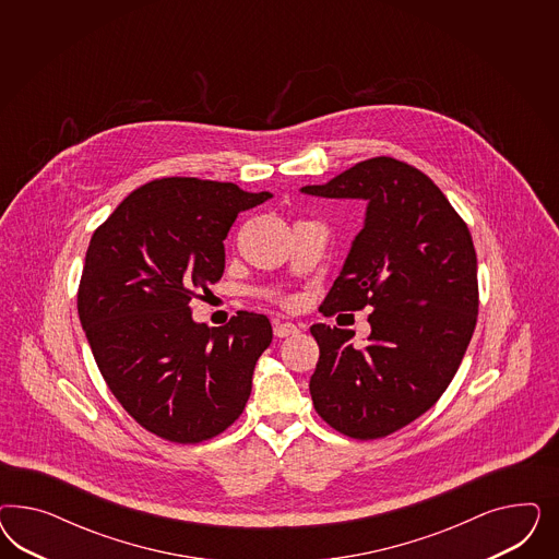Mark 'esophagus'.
I'll return each instance as SVG.
<instances>
[{"instance_id":"34e87169","label":"esophagus","mask_w":559,"mask_h":559,"mask_svg":"<svg viewBox=\"0 0 559 559\" xmlns=\"http://www.w3.org/2000/svg\"><path fill=\"white\" fill-rule=\"evenodd\" d=\"M272 328H274L276 338H288V336H295L299 332V328L295 323L281 322V320H274Z\"/></svg>"}]
</instances>
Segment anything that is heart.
<instances>
[{"label":"heart","instance_id":"obj_1","mask_svg":"<svg viewBox=\"0 0 559 559\" xmlns=\"http://www.w3.org/2000/svg\"><path fill=\"white\" fill-rule=\"evenodd\" d=\"M260 295H262V297H269L272 301H278V304H290V299H288L287 295H281L278 290H272V288L260 290Z\"/></svg>","mask_w":559,"mask_h":559}]
</instances>
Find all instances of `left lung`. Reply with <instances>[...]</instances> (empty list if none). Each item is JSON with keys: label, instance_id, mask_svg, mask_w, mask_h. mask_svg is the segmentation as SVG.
<instances>
[{"label": "left lung", "instance_id": "1", "mask_svg": "<svg viewBox=\"0 0 559 559\" xmlns=\"http://www.w3.org/2000/svg\"><path fill=\"white\" fill-rule=\"evenodd\" d=\"M304 192L369 201L365 227L322 311L330 318L371 307V336L358 348L353 330L311 325L320 346L309 381L313 407L350 439L390 437L439 402L474 336V239L424 171L388 155Z\"/></svg>", "mask_w": 559, "mask_h": 559}]
</instances>
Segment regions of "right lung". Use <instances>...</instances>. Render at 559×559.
<instances>
[{
    "label": "right lung",
    "mask_w": 559,
    "mask_h": 559,
    "mask_svg": "<svg viewBox=\"0 0 559 559\" xmlns=\"http://www.w3.org/2000/svg\"><path fill=\"white\" fill-rule=\"evenodd\" d=\"M185 176L133 190L85 252L78 313L108 390L147 432L194 444L225 432L271 346L266 316L192 322L190 301L225 271L223 239L241 211L271 199Z\"/></svg>",
    "instance_id": "1"
}]
</instances>
